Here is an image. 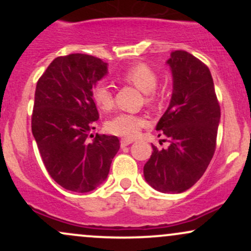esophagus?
<instances>
[{"instance_id": "34e87169", "label": "esophagus", "mask_w": 251, "mask_h": 251, "mask_svg": "<svg viewBox=\"0 0 251 251\" xmlns=\"http://www.w3.org/2000/svg\"><path fill=\"white\" fill-rule=\"evenodd\" d=\"M134 140L129 139V138H123V139L120 140V145H122V148H125V146H128L129 144H132Z\"/></svg>"}]
</instances>
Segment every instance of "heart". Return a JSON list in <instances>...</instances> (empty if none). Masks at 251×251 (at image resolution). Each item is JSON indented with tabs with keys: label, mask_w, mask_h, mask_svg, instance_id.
<instances>
[{
	"label": "heart",
	"mask_w": 251,
	"mask_h": 251,
	"mask_svg": "<svg viewBox=\"0 0 251 251\" xmlns=\"http://www.w3.org/2000/svg\"><path fill=\"white\" fill-rule=\"evenodd\" d=\"M124 81L131 83L145 94V101L148 103H153L157 99L155 87L158 85V74L151 66L146 63H135L131 66L123 73ZM92 98L98 107L103 111L112 108L114 103L113 93L109 85L106 81L97 82L92 87ZM146 120L142 116L131 113H118L106 123V129L112 134L119 137L133 138L139 133L140 128L145 126Z\"/></svg>",
	"instance_id": "1"
}]
</instances>
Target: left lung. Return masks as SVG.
Returning <instances> with one entry per match:
<instances>
[{
	"mask_svg": "<svg viewBox=\"0 0 251 251\" xmlns=\"http://www.w3.org/2000/svg\"><path fill=\"white\" fill-rule=\"evenodd\" d=\"M166 63L174 89L155 129L169 138L170 145L162 150L152 145L144 177L157 191L180 194L200 180L211 162L221 108L211 73L201 60L188 51L175 50Z\"/></svg>",
	"mask_w": 251,
	"mask_h": 251,
	"instance_id": "1",
	"label": "left lung"
}]
</instances>
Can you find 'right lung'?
<instances>
[{"mask_svg":"<svg viewBox=\"0 0 251 251\" xmlns=\"http://www.w3.org/2000/svg\"><path fill=\"white\" fill-rule=\"evenodd\" d=\"M107 74V63L87 54L54 59L37 81L31 132L50 177L70 191L85 194L107 178L119 151L116 135L88 137L99 113L92 87Z\"/></svg>","mask_w":251,"mask_h":251,"instance_id":"add662e5","label":"right lung"}]
</instances>
